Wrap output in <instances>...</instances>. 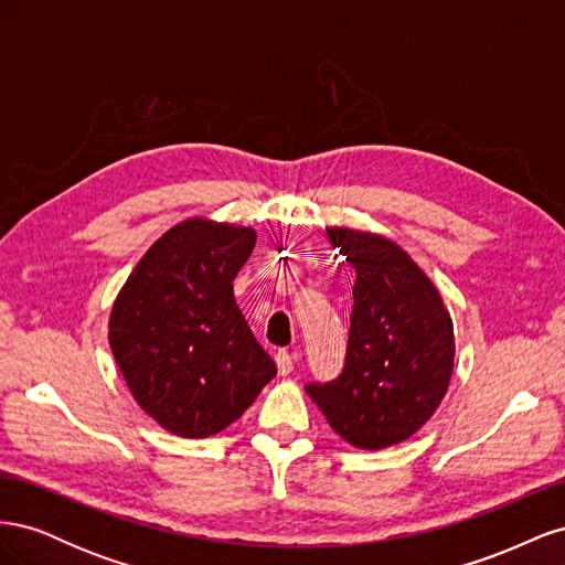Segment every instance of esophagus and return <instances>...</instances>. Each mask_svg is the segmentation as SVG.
<instances>
[{"instance_id": "34e87169", "label": "esophagus", "mask_w": 565, "mask_h": 565, "mask_svg": "<svg viewBox=\"0 0 565 565\" xmlns=\"http://www.w3.org/2000/svg\"><path fill=\"white\" fill-rule=\"evenodd\" d=\"M276 365H278V372L285 377V374L295 370V355H289L287 351H278L276 353Z\"/></svg>"}]
</instances>
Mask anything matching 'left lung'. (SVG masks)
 <instances>
[{
	"mask_svg": "<svg viewBox=\"0 0 565 565\" xmlns=\"http://www.w3.org/2000/svg\"><path fill=\"white\" fill-rule=\"evenodd\" d=\"M355 270L347 363L306 393L353 448L398 446L431 419L455 365L452 318L429 276L377 233L328 228Z\"/></svg>",
	"mask_w": 565,
	"mask_h": 565,
	"instance_id": "obj_1",
	"label": "left lung"
}]
</instances>
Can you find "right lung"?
I'll return each mask as SVG.
<instances>
[{"label":"right lung","mask_w":565,"mask_h":565,"mask_svg":"<svg viewBox=\"0 0 565 565\" xmlns=\"http://www.w3.org/2000/svg\"><path fill=\"white\" fill-rule=\"evenodd\" d=\"M254 243L249 226L185 218L143 254L113 303L115 363L169 434H218L276 377L233 297Z\"/></svg>","instance_id":"1"}]
</instances>
